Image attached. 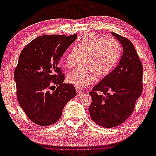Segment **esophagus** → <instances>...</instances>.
<instances>
[{"label":"esophagus","instance_id":"esophagus-1","mask_svg":"<svg viewBox=\"0 0 156 156\" xmlns=\"http://www.w3.org/2000/svg\"><path fill=\"white\" fill-rule=\"evenodd\" d=\"M76 92H77V95H78L79 96L81 95H82V94H83V92H82V90H80L79 88H76Z\"/></svg>","mask_w":156,"mask_h":156}]
</instances>
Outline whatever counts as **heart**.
Listing matches in <instances>:
<instances>
[{
	"label": "heart",
	"instance_id": "obj_1",
	"mask_svg": "<svg viewBox=\"0 0 156 156\" xmlns=\"http://www.w3.org/2000/svg\"><path fill=\"white\" fill-rule=\"evenodd\" d=\"M122 48L120 42L113 38L87 33L69 50L65 57L69 68L79 63L83 56L84 63L69 73L68 81L79 88L92 84L95 77H105L119 62Z\"/></svg>",
	"mask_w": 156,
	"mask_h": 156
}]
</instances>
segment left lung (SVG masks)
Returning a JSON list of instances; mask_svg holds the SVG:
<instances>
[{
  "label": "left lung",
  "mask_w": 156,
  "mask_h": 156,
  "mask_svg": "<svg viewBox=\"0 0 156 156\" xmlns=\"http://www.w3.org/2000/svg\"><path fill=\"white\" fill-rule=\"evenodd\" d=\"M111 34L122 44L123 55L119 65L89 92L92 98L90 117L105 128L115 127L125 121L143 91V65L135 48L126 37Z\"/></svg>",
  "instance_id": "obj_1"
}]
</instances>
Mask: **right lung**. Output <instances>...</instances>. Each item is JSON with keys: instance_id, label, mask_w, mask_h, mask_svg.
Masks as SVG:
<instances>
[{"instance_id": "right-lung-1", "label": "right lung", "mask_w": 156, "mask_h": 156, "mask_svg": "<svg viewBox=\"0 0 156 156\" xmlns=\"http://www.w3.org/2000/svg\"><path fill=\"white\" fill-rule=\"evenodd\" d=\"M72 35H41L21 51L14 72L21 108L35 124L46 126L60 119L64 106L77 93L72 84L62 83L58 66L61 57L76 39Z\"/></svg>"}]
</instances>
